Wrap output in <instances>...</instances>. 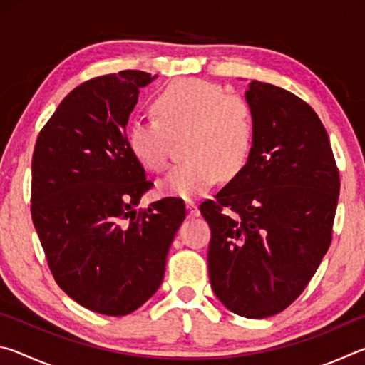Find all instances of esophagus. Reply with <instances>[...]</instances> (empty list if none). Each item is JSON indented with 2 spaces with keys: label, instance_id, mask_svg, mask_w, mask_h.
<instances>
[{
  "label": "esophagus",
  "instance_id": "34e87169",
  "mask_svg": "<svg viewBox=\"0 0 365 365\" xmlns=\"http://www.w3.org/2000/svg\"><path fill=\"white\" fill-rule=\"evenodd\" d=\"M187 211H188V217H197V215H200V209H197V206L193 201L187 202Z\"/></svg>",
  "mask_w": 365,
  "mask_h": 365
}]
</instances>
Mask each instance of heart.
<instances>
[{"instance_id":"obj_1","label":"heart","mask_w":365,"mask_h":365,"mask_svg":"<svg viewBox=\"0 0 365 365\" xmlns=\"http://www.w3.org/2000/svg\"><path fill=\"white\" fill-rule=\"evenodd\" d=\"M156 117H138L127 130L128 151L140 165L159 172L168 165L170 135L188 130L185 154L158 182L159 193L182 200L206 195L220 175L232 178L245 169L256 137L250 103L227 95L220 85L200 78H180L154 100Z\"/></svg>"}]
</instances>
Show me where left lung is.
I'll list each match as a JSON object with an SVG mask.
<instances>
[{
  "mask_svg": "<svg viewBox=\"0 0 365 365\" xmlns=\"http://www.w3.org/2000/svg\"><path fill=\"white\" fill-rule=\"evenodd\" d=\"M251 158L215 200L201 205L211 227L209 280L222 304L264 319L307 287L331 243L339 174L319 115L280 86L252 80Z\"/></svg>",
  "mask_w": 365,
  "mask_h": 365,
  "instance_id": "obj_1",
  "label": "left lung"
}]
</instances>
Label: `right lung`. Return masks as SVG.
Instances as JSON below:
<instances>
[{"label": "right lung", "mask_w": 365, "mask_h": 365, "mask_svg": "<svg viewBox=\"0 0 365 365\" xmlns=\"http://www.w3.org/2000/svg\"><path fill=\"white\" fill-rule=\"evenodd\" d=\"M141 71L86 80L67 95L36 138L32 220L58 285L80 306L127 316L158 292L187 215L178 197L137 211L151 188L127 146Z\"/></svg>", "instance_id": "1"}]
</instances>
